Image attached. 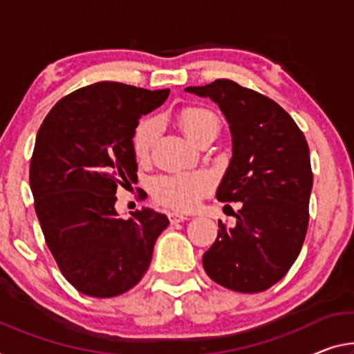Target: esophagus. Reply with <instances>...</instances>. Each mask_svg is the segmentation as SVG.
Segmentation results:
<instances>
[{"mask_svg": "<svg viewBox=\"0 0 354 354\" xmlns=\"http://www.w3.org/2000/svg\"><path fill=\"white\" fill-rule=\"evenodd\" d=\"M185 220H188V215L178 214V212H171V214H169V221L172 223V225H176V223H180V221H185Z\"/></svg>", "mask_w": 354, "mask_h": 354, "instance_id": "obj_1", "label": "esophagus"}]
</instances>
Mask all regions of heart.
<instances>
[{
	"mask_svg": "<svg viewBox=\"0 0 354 354\" xmlns=\"http://www.w3.org/2000/svg\"><path fill=\"white\" fill-rule=\"evenodd\" d=\"M180 124L185 134L198 142L205 134H216L220 120L205 107H188L180 113ZM160 131V120L155 117L144 118L138 124L133 136V150L136 156L144 158L153 145ZM212 188V178L204 172L166 174L156 177L151 183L155 198L161 204L177 210H192L199 204L203 196Z\"/></svg>",
	"mask_w": 354,
	"mask_h": 354,
	"instance_id": "b5f03b06",
	"label": "heart"
}]
</instances>
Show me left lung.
<instances>
[{
  "label": "left lung",
  "mask_w": 354,
  "mask_h": 354,
  "mask_svg": "<svg viewBox=\"0 0 354 354\" xmlns=\"http://www.w3.org/2000/svg\"><path fill=\"white\" fill-rule=\"evenodd\" d=\"M185 91L210 97L225 113L232 158L216 199L242 203L236 226L218 221L204 269L227 290H269L295 264L307 234L313 174L306 136L275 101L234 80Z\"/></svg>",
  "instance_id": "1"
}]
</instances>
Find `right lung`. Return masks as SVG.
Returning a JSON list of instances; mask_svg holds the SVG:
<instances>
[{
  "label": "right lung",
  "instance_id": "obj_1",
  "mask_svg": "<svg viewBox=\"0 0 354 354\" xmlns=\"http://www.w3.org/2000/svg\"><path fill=\"white\" fill-rule=\"evenodd\" d=\"M166 90L96 82L62 97L42 122L30 162V187L47 247L82 295L113 297L138 285L169 225L161 212L118 218V185L138 178L133 136ZM142 196V194H140Z\"/></svg>",
  "mask_w": 354,
  "mask_h": 354
}]
</instances>
